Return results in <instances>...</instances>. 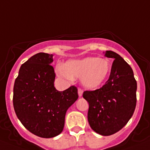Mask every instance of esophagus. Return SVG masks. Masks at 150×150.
Listing matches in <instances>:
<instances>
[{
  "instance_id": "esophagus-1",
  "label": "esophagus",
  "mask_w": 150,
  "mask_h": 150,
  "mask_svg": "<svg viewBox=\"0 0 150 150\" xmlns=\"http://www.w3.org/2000/svg\"><path fill=\"white\" fill-rule=\"evenodd\" d=\"M78 93H79V97H81L83 94V90L81 89V88H79V90H78Z\"/></svg>"
}]
</instances>
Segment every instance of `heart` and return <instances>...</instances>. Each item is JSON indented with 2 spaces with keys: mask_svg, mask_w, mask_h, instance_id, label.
<instances>
[{
  "mask_svg": "<svg viewBox=\"0 0 150 150\" xmlns=\"http://www.w3.org/2000/svg\"><path fill=\"white\" fill-rule=\"evenodd\" d=\"M111 71L109 60L96 57L69 60L62 68L58 69V75L70 79L81 78L83 85L89 89H96L106 82Z\"/></svg>",
  "mask_w": 150,
  "mask_h": 150,
  "instance_id": "heart-1",
  "label": "heart"
}]
</instances>
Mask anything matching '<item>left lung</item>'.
<instances>
[{
    "label": "left lung",
    "mask_w": 150,
    "mask_h": 150,
    "mask_svg": "<svg viewBox=\"0 0 150 150\" xmlns=\"http://www.w3.org/2000/svg\"><path fill=\"white\" fill-rule=\"evenodd\" d=\"M112 58L110 75L100 89L86 91L83 97L89 103L88 119L91 127L103 136L120 131L132 117L137 103V81L131 66L118 53L105 52Z\"/></svg>",
    "instance_id": "1"
}]
</instances>
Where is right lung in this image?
Returning a JSON list of instances; mask_svg holds the SVG:
<instances>
[{
	"mask_svg": "<svg viewBox=\"0 0 150 150\" xmlns=\"http://www.w3.org/2000/svg\"><path fill=\"white\" fill-rule=\"evenodd\" d=\"M53 54L38 53L24 62L13 87V107L27 130L43 138L59 135L63 130L67 109L79 98L71 86L63 91L54 87Z\"/></svg>",
	"mask_w": 150,
	"mask_h": 150,
	"instance_id": "1",
	"label": "right lung"
}]
</instances>
